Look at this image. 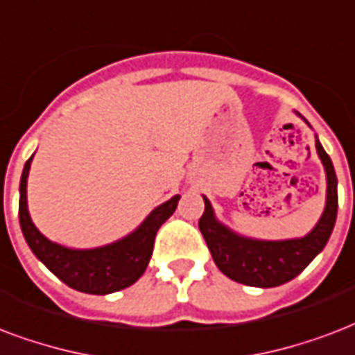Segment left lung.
Masks as SVG:
<instances>
[{"mask_svg": "<svg viewBox=\"0 0 355 355\" xmlns=\"http://www.w3.org/2000/svg\"><path fill=\"white\" fill-rule=\"evenodd\" d=\"M297 116L309 125L307 119L301 114ZM314 138H316L314 142L316 153L326 172V206L318 223L305 236L290 239H257L241 236L218 220L211 202L204 196L206 209L200 217L198 228L206 239L213 262L232 281L257 288L281 286L300 275L326 247L337 220V207H339L337 175L331 159L322 148L318 137Z\"/></svg>", "mask_w": 355, "mask_h": 355, "instance_id": "8db88e82", "label": "left lung"}]
</instances>
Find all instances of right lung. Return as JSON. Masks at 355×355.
<instances>
[{
  "mask_svg": "<svg viewBox=\"0 0 355 355\" xmlns=\"http://www.w3.org/2000/svg\"><path fill=\"white\" fill-rule=\"evenodd\" d=\"M33 155L24 164L18 204L20 228L31 252L67 286L84 294L106 295L135 284L148 268L157 230L175 211L180 194L157 206L125 238L93 249H73L50 241L31 220L28 209V178Z\"/></svg>",
  "mask_w": 355,
  "mask_h": 355,
  "instance_id": "obj_1",
  "label": "right lung"
}]
</instances>
